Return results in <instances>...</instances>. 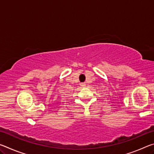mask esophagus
Listing matches in <instances>:
<instances>
[{
	"mask_svg": "<svg viewBox=\"0 0 154 154\" xmlns=\"http://www.w3.org/2000/svg\"><path fill=\"white\" fill-rule=\"evenodd\" d=\"M81 86H82V88H84V87H85V83H81Z\"/></svg>",
	"mask_w": 154,
	"mask_h": 154,
	"instance_id": "34e87169",
	"label": "esophagus"
}]
</instances>
